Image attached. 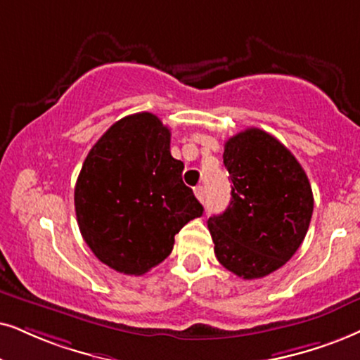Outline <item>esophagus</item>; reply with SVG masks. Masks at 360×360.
<instances>
[{"instance_id": "1", "label": "esophagus", "mask_w": 360, "mask_h": 360, "mask_svg": "<svg viewBox=\"0 0 360 360\" xmlns=\"http://www.w3.org/2000/svg\"><path fill=\"white\" fill-rule=\"evenodd\" d=\"M194 194H195V198L199 199V201H204V198H206V194H204V188L202 186H198V188H194Z\"/></svg>"}]
</instances>
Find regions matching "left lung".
Returning <instances> with one entry per match:
<instances>
[{
	"mask_svg": "<svg viewBox=\"0 0 360 360\" xmlns=\"http://www.w3.org/2000/svg\"><path fill=\"white\" fill-rule=\"evenodd\" d=\"M231 202L209 217L217 261L243 279L279 269L306 238L314 198L294 154L274 136L249 127L224 144Z\"/></svg>",
	"mask_w": 360,
	"mask_h": 360,
	"instance_id": "1",
	"label": "left lung"
}]
</instances>
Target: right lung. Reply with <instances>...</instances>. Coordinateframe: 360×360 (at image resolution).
<instances>
[{
    "mask_svg": "<svg viewBox=\"0 0 360 360\" xmlns=\"http://www.w3.org/2000/svg\"><path fill=\"white\" fill-rule=\"evenodd\" d=\"M171 131L151 112L115 122L91 148L76 181L81 236L99 261L141 276L169 256L174 236L202 206L171 156Z\"/></svg>",
    "mask_w": 360,
    "mask_h": 360,
    "instance_id": "1",
    "label": "right lung"
}]
</instances>
